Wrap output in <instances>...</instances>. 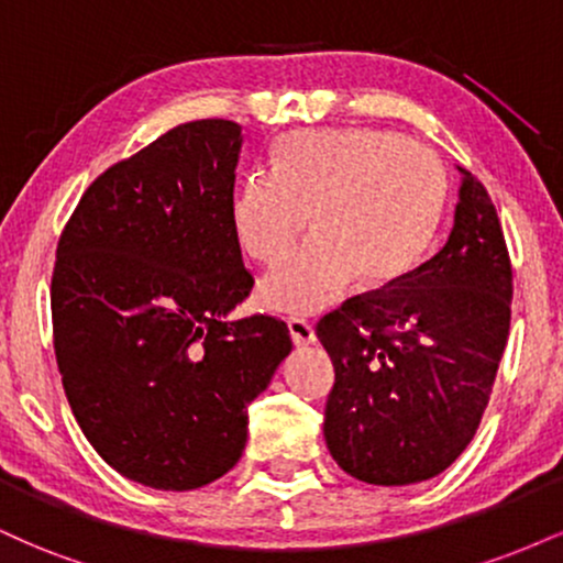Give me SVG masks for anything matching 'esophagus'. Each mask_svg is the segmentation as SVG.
Masks as SVG:
<instances>
[{
  "instance_id": "esophagus-1",
  "label": "esophagus",
  "mask_w": 563,
  "mask_h": 563,
  "mask_svg": "<svg viewBox=\"0 0 563 563\" xmlns=\"http://www.w3.org/2000/svg\"><path fill=\"white\" fill-rule=\"evenodd\" d=\"M288 331H290V341H294L296 346H307V344H314V328L312 322L303 320V318H288Z\"/></svg>"
}]
</instances>
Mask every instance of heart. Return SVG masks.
I'll use <instances>...</instances> for the list:
<instances>
[{
	"label": "heart",
	"instance_id": "1",
	"mask_svg": "<svg viewBox=\"0 0 563 563\" xmlns=\"http://www.w3.org/2000/svg\"><path fill=\"white\" fill-rule=\"evenodd\" d=\"M448 206L434 151L380 129H299L280 140L275 172L254 169L232 198L245 254L275 262L312 214L318 235L277 262L260 301L286 314L333 307L354 277L384 288L423 260Z\"/></svg>",
	"mask_w": 563,
	"mask_h": 563
}]
</instances>
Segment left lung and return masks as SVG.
<instances>
[{
    "label": "left lung",
    "mask_w": 563,
    "mask_h": 563,
    "mask_svg": "<svg viewBox=\"0 0 563 563\" xmlns=\"http://www.w3.org/2000/svg\"><path fill=\"white\" fill-rule=\"evenodd\" d=\"M463 172L448 243L402 280L322 314L335 367L325 442L367 484H416L468 448L510 328L514 269L487 190Z\"/></svg>",
    "instance_id": "1"
}]
</instances>
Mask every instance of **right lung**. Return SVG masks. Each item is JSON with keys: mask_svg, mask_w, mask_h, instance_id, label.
I'll list each match as a JSON object with an SVG mask.
<instances>
[{"mask_svg": "<svg viewBox=\"0 0 563 563\" xmlns=\"http://www.w3.org/2000/svg\"><path fill=\"white\" fill-rule=\"evenodd\" d=\"M241 124L200 119L84 190L57 241L53 341L63 389L108 466L196 489L241 461L249 405L288 357L286 322L228 320L254 288L232 230Z\"/></svg>", "mask_w": 563, "mask_h": 563, "instance_id": "right-lung-1", "label": "right lung"}]
</instances>
